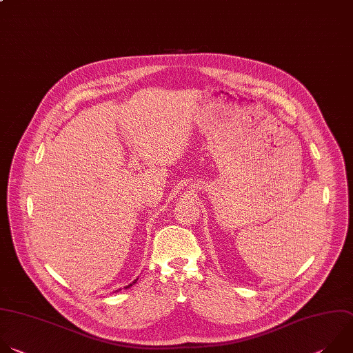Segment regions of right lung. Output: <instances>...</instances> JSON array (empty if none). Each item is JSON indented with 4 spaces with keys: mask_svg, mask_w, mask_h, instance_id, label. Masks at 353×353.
I'll use <instances>...</instances> for the list:
<instances>
[{
    "mask_svg": "<svg viewBox=\"0 0 353 353\" xmlns=\"http://www.w3.org/2000/svg\"><path fill=\"white\" fill-rule=\"evenodd\" d=\"M136 281H137V279H134V281H133V283H132V284H129V285H126V287H125V288H130V287H132V285H133V284H134V283H136ZM118 291H119V290H118ZM118 291H115V292H118Z\"/></svg>",
    "mask_w": 353,
    "mask_h": 353,
    "instance_id": "add662e5",
    "label": "right lung"
}]
</instances>
